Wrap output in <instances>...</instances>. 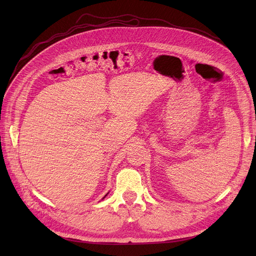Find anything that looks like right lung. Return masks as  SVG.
<instances>
[{
	"label": "right lung",
	"mask_w": 256,
	"mask_h": 256,
	"mask_svg": "<svg viewBox=\"0 0 256 256\" xmlns=\"http://www.w3.org/2000/svg\"><path fill=\"white\" fill-rule=\"evenodd\" d=\"M106 196H104V197H106ZM104 198H102V199H104Z\"/></svg>",
	"instance_id": "add662e5"
}]
</instances>
